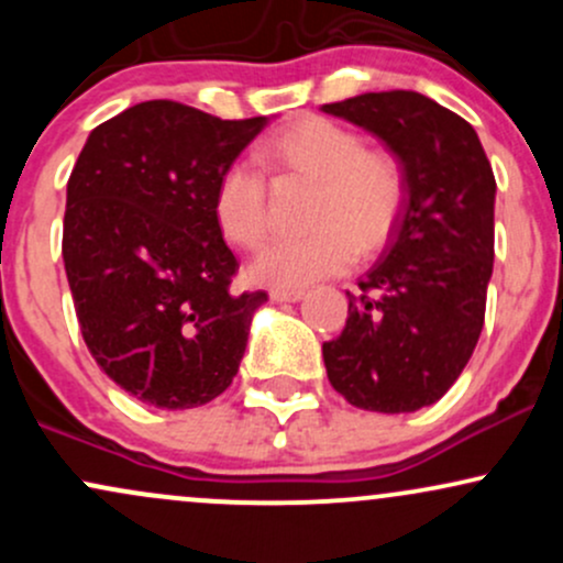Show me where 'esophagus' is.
<instances>
[{
	"instance_id": "esophagus-1",
	"label": "esophagus",
	"mask_w": 563,
	"mask_h": 563,
	"mask_svg": "<svg viewBox=\"0 0 563 563\" xmlns=\"http://www.w3.org/2000/svg\"><path fill=\"white\" fill-rule=\"evenodd\" d=\"M273 296L275 301H288V303H294V301H301L303 299V290H273Z\"/></svg>"
}]
</instances>
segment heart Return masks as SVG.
Instances as JSON below:
<instances>
[{
  "label": "heart",
  "instance_id": "heart-1",
  "mask_svg": "<svg viewBox=\"0 0 563 563\" xmlns=\"http://www.w3.org/2000/svg\"><path fill=\"white\" fill-rule=\"evenodd\" d=\"M256 164L286 177L318 183L301 238H277L249 264V277L275 290H299L341 275L371 254L397 222L405 177L394 156L367 151L363 137L331 119H301L256 151ZM214 219L222 235L256 249L267 235V183L249 161H232L214 187Z\"/></svg>",
  "mask_w": 563,
  "mask_h": 563
}]
</instances>
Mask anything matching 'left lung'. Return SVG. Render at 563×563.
Wrapping results in <instances>:
<instances>
[{"mask_svg": "<svg viewBox=\"0 0 563 563\" xmlns=\"http://www.w3.org/2000/svg\"><path fill=\"white\" fill-rule=\"evenodd\" d=\"M397 158L405 198L380 260L349 294L339 339L322 344L349 405L416 412L474 354L495 260V174L474 126L418 92H367L322 106Z\"/></svg>", "mask_w": 563, "mask_h": 563, "instance_id": "obj_1", "label": "left lung"}]
</instances>
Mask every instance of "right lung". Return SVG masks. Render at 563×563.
Returning <instances> with one entry per match:
<instances>
[{
    "label": "right lung",
    "instance_id": "add662e5",
    "mask_svg": "<svg viewBox=\"0 0 563 563\" xmlns=\"http://www.w3.org/2000/svg\"><path fill=\"white\" fill-rule=\"evenodd\" d=\"M267 124L147 100L92 129L76 158L63 219L76 318L97 365L140 402L200 407L241 367L267 294H230L238 260L214 187Z\"/></svg>",
    "mask_w": 563,
    "mask_h": 563
}]
</instances>
